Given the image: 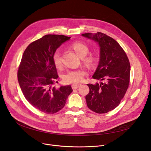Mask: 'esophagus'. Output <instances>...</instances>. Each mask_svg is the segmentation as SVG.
Instances as JSON below:
<instances>
[{
	"mask_svg": "<svg viewBox=\"0 0 151 151\" xmlns=\"http://www.w3.org/2000/svg\"><path fill=\"white\" fill-rule=\"evenodd\" d=\"M79 87V84H72V88L73 89H77Z\"/></svg>",
	"mask_w": 151,
	"mask_h": 151,
	"instance_id": "34e87169",
	"label": "esophagus"
}]
</instances>
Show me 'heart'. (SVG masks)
Masks as SVG:
<instances>
[{"label":"heart","instance_id":"heart-1","mask_svg":"<svg viewBox=\"0 0 151 151\" xmlns=\"http://www.w3.org/2000/svg\"><path fill=\"white\" fill-rule=\"evenodd\" d=\"M71 47L81 57H83V60L86 65L92 67L95 64L97 58L94 54H87L89 52V48L86 44L83 42H76L71 45ZM52 58L55 66L57 68L62 66L61 53L59 50H56L53 53ZM86 75L87 72L84 69L78 68L67 70L63 74L62 78L65 83L77 84L81 83Z\"/></svg>","mask_w":151,"mask_h":151}]
</instances>
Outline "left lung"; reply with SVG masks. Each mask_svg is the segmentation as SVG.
I'll return each mask as SVG.
<instances>
[{"label":"left lung","mask_w":151,"mask_h":151,"mask_svg":"<svg viewBox=\"0 0 151 151\" xmlns=\"http://www.w3.org/2000/svg\"><path fill=\"white\" fill-rule=\"evenodd\" d=\"M82 35L99 43L100 59L94 79L104 81L100 84H88L89 93L86 96L88 107L99 114L117 107L130 84V64L126 53L116 40L101 32Z\"/></svg>","instance_id":"left-lung-1"}]
</instances>
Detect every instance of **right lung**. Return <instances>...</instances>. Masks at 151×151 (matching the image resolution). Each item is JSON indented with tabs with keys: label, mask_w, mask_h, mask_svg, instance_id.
Returning a JSON list of instances; mask_svg holds the SVG:
<instances>
[{
	"label": "right lung",
	"mask_w": 151,
	"mask_h": 151,
	"mask_svg": "<svg viewBox=\"0 0 151 151\" xmlns=\"http://www.w3.org/2000/svg\"><path fill=\"white\" fill-rule=\"evenodd\" d=\"M70 37L47 35L31 43L22 55L17 79L25 98L40 111L53 114L64 107L72 92L70 85L56 88L58 74L53 54Z\"/></svg>",
	"instance_id": "1"
}]
</instances>
